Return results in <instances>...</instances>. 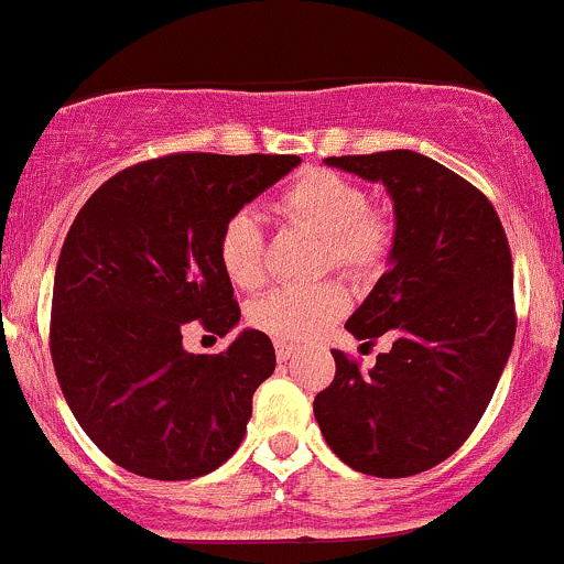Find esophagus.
I'll list each match as a JSON object with an SVG mask.
<instances>
[{"instance_id": "esophagus-1", "label": "esophagus", "mask_w": 564, "mask_h": 564, "mask_svg": "<svg viewBox=\"0 0 564 564\" xmlns=\"http://www.w3.org/2000/svg\"><path fill=\"white\" fill-rule=\"evenodd\" d=\"M294 355H297V349H294L292 344H283V340H278V344H275V357H278V362H289Z\"/></svg>"}]
</instances>
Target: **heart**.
<instances>
[{
	"instance_id": "1",
	"label": "heart",
	"mask_w": 564,
	"mask_h": 564,
	"mask_svg": "<svg viewBox=\"0 0 564 564\" xmlns=\"http://www.w3.org/2000/svg\"><path fill=\"white\" fill-rule=\"evenodd\" d=\"M283 220L324 237V267H338L351 278H371L388 264L395 226L388 209L368 202V193L349 176L327 169H305L275 202ZM218 259L226 278L240 289L264 283V231L250 209L224 224ZM349 305L338 281L314 286H283L250 308V322L278 340H305L338 318Z\"/></svg>"
}]
</instances>
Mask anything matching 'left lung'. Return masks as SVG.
Wrapping results in <instances>:
<instances>
[{
  "label": "left lung",
  "mask_w": 564,
  "mask_h": 564,
  "mask_svg": "<svg viewBox=\"0 0 564 564\" xmlns=\"http://www.w3.org/2000/svg\"><path fill=\"white\" fill-rule=\"evenodd\" d=\"M382 182L395 209L390 270L346 329L392 338L371 371L333 349L335 379L314 401L329 451L373 477L451 458L480 423L516 338L513 256L486 193L412 150L327 158Z\"/></svg>",
  "instance_id": "left-lung-1"
}]
</instances>
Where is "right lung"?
<instances>
[{
  "instance_id": "right-lung-1",
  "label": "right lung",
  "mask_w": 564,
  "mask_h": 564,
  "mask_svg": "<svg viewBox=\"0 0 564 564\" xmlns=\"http://www.w3.org/2000/svg\"><path fill=\"white\" fill-rule=\"evenodd\" d=\"M297 155L174 152L122 169L82 213L56 261L48 346L67 406L113 464L191 480L235 456L272 340L246 329L191 355V322L224 338L240 322L218 259L226 220L292 172Z\"/></svg>"
}]
</instances>
